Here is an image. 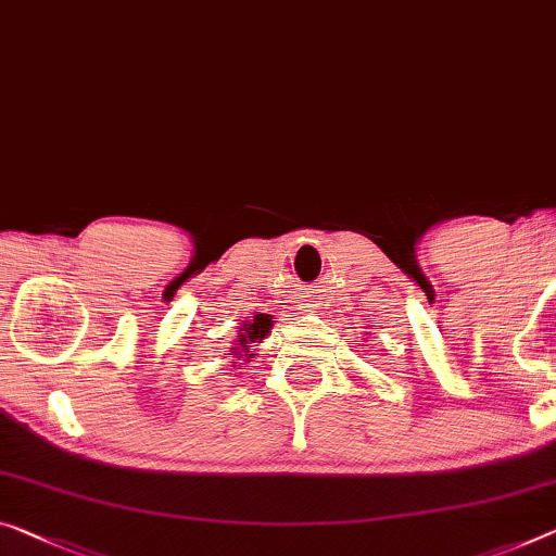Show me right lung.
I'll return each mask as SVG.
<instances>
[{"instance_id": "right-lung-1", "label": "right lung", "mask_w": 556, "mask_h": 556, "mask_svg": "<svg viewBox=\"0 0 556 556\" xmlns=\"http://www.w3.org/2000/svg\"><path fill=\"white\" fill-rule=\"evenodd\" d=\"M271 329V314H256L250 321H244L242 327H239V334H237V344L231 346V352L239 354V357H254V354H247L250 352V346L254 342H262L264 337L269 334Z\"/></svg>"}]
</instances>
